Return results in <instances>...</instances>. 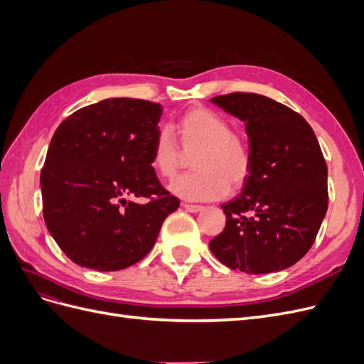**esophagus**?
<instances>
[{
	"label": "esophagus",
	"mask_w": 364,
	"mask_h": 364,
	"mask_svg": "<svg viewBox=\"0 0 364 364\" xmlns=\"http://www.w3.org/2000/svg\"><path fill=\"white\" fill-rule=\"evenodd\" d=\"M182 208L186 213H193V214L200 213L203 209V206H200V205H190V203H182Z\"/></svg>",
	"instance_id": "34e87169"
}]
</instances>
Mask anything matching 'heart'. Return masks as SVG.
Listing matches in <instances>:
<instances>
[{
	"mask_svg": "<svg viewBox=\"0 0 364 364\" xmlns=\"http://www.w3.org/2000/svg\"><path fill=\"white\" fill-rule=\"evenodd\" d=\"M181 147L168 129H161L150 151L151 167L162 179H173L186 155L191 167L170 185V191L183 200L208 202L225 197L229 188L243 186L252 171V151L245 136L230 132L229 121L208 107H191L178 123Z\"/></svg>",
	"mask_w": 364,
	"mask_h": 364,
	"instance_id": "1",
	"label": "heart"
}]
</instances>
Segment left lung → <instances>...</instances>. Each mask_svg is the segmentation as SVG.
<instances>
[{"label": "left lung", "instance_id": "left-lung-1", "mask_svg": "<svg viewBox=\"0 0 364 364\" xmlns=\"http://www.w3.org/2000/svg\"><path fill=\"white\" fill-rule=\"evenodd\" d=\"M209 102L243 121L252 151L249 179L222 205L226 226L209 249L245 273L291 267L313 246L328 209V168L314 132L304 117L259 94Z\"/></svg>", "mask_w": 364, "mask_h": 364}]
</instances>
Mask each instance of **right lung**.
Returning <instances> with one entry per match:
<instances>
[{"instance_id": "1", "label": "right lung", "mask_w": 364, "mask_h": 364, "mask_svg": "<svg viewBox=\"0 0 364 364\" xmlns=\"http://www.w3.org/2000/svg\"><path fill=\"white\" fill-rule=\"evenodd\" d=\"M161 115L158 103L106 98L54 132L41 173L43 218L79 266L114 272L141 261L179 208L150 162Z\"/></svg>"}]
</instances>
